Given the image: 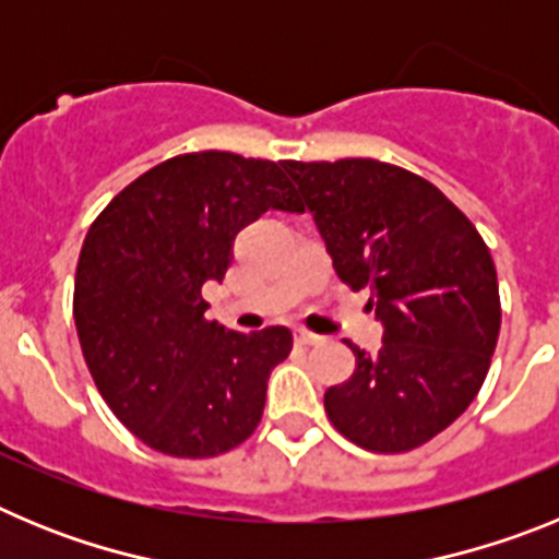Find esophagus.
<instances>
[{"label":"esophagus","mask_w":559,"mask_h":559,"mask_svg":"<svg viewBox=\"0 0 559 559\" xmlns=\"http://www.w3.org/2000/svg\"><path fill=\"white\" fill-rule=\"evenodd\" d=\"M319 335L316 333H308V330H299V333H296V344H299V347H313V344H319Z\"/></svg>","instance_id":"esophagus-1"}]
</instances>
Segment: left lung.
<instances>
[{"instance_id": "left-lung-1", "label": "left lung", "mask_w": 559, "mask_h": 559, "mask_svg": "<svg viewBox=\"0 0 559 559\" xmlns=\"http://www.w3.org/2000/svg\"><path fill=\"white\" fill-rule=\"evenodd\" d=\"M349 288H369L383 322L374 355L324 392L338 433L372 453H406L445 431L481 389L501 330L487 243L431 181L378 159L283 162ZM302 206V210H305Z\"/></svg>"}]
</instances>
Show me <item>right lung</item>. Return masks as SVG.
<instances>
[{"mask_svg":"<svg viewBox=\"0 0 559 559\" xmlns=\"http://www.w3.org/2000/svg\"><path fill=\"white\" fill-rule=\"evenodd\" d=\"M265 210L302 212L276 162L199 151L142 173L88 226L72 299L83 358L114 417L153 451L221 456L263 419L294 335L210 322L201 288L224 280L231 240Z\"/></svg>","mask_w":559,"mask_h":559,"instance_id":"right-lung-1","label":"right lung"}]
</instances>
